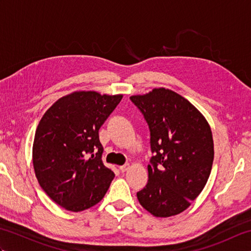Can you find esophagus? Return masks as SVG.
<instances>
[{"instance_id": "1", "label": "esophagus", "mask_w": 251, "mask_h": 251, "mask_svg": "<svg viewBox=\"0 0 251 251\" xmlns=\"http://www.w3.org/2000/svg\"><path fill=\"white\" fill-rule=\"evenodd\" d=\"M130 168V165L129 164H125V165H123V166H121L120 167V170L122 173H125V172H127V170H128Z\"/></svg>"}]
</instances>
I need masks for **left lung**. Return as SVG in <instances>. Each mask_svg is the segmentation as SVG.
Wrapping results in <instances>:
<instances>
[{"instance_id": "left-lung-1", "label": "left lung", "mask_w": 251, "mask_h": 251, "mask_svg": "<svg viewBox=\"0 0 251 251\" xmlns=\"http://www.w3.org/2000/svg\"><path fill=\"white\" fill-rule=\"evenodd\" d=\"M130 100L145 115L154 153L138 201L155 217L179 215L209 178L215 155L210 126L189 100L168 88H154Z\"/></svg>"}]
</instances>
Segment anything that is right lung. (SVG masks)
Returning a JSON list of instances; mask_svg holds the SVG:
<instances>
[{
    "mask_svg": "<svg viewBox=\"0 0 251 251\" xmlns=\"http://www.w3.org/2000/svg\"><path fill=\"white\" fill-rule=\"evenodd\" d=\"M123 95L79 90L63 96L37 125L32 161L45 193L69 211H82L103 199L114 173L101 156L99 128Z\"/></svg>",
    "mask_w": 251,
    "mask_h": 251,
    "instance_id": "add662e5",
    "label": "right lung"
}]
</instances>
